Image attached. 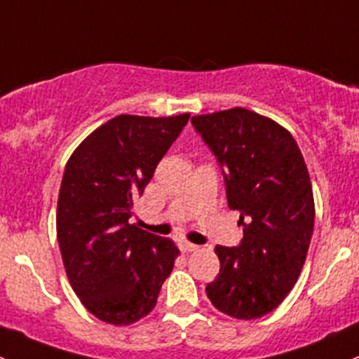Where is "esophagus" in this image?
Here are the masks:
<instances>
[{"instance_id": "obj_1", "label": "esophagus", "mask_w": 359, "mask_h": 359, "mask_svg": "<svg viewBox=\"0 0 359 359\" xmlns=\"http://www.w3.org/2000/svg\"><path fill=\"white\" fill-rule=\"evenodd\" d=\"M178 247H180V250H181V252H183V254H188V252H195V250L198 249V245H195V243H190V242H187V240H180Z\"/></svg>"}]
</instances>
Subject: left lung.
I'll return each instance as SVG.
<instances>
[{
	"instance_id": "8db88e82",
	"label": "left lung",
	"mask_w": 359,
	"mask_h": 359,
	"mask_svg": "<svg viewBox=\"0 0 359 359\" xmlns=\"http://www.w3.org/2000/svg\"><path fill=\"white\" fill-rule=\"evenodd\" d=\"M223 169L228 207L238 210V247L216 245L219 275L207 283L214 308L256 320L282 304L306 261L315 201L304 157L285 128L252 110L191 117Z\"/></svg>"
}]
</instances>
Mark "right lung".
I'll list each match as a JSON object with an SVG mask.
<instances>
[{
	"label": "right lung",
	"instance_id": "add662e5",
	"mask_svg": "<svg viewBox=\"0 0 359 359\" xmlns=\"http://www.w3.org/2000/svg\"><path fill=\"white\" fill-rule=\"evenodd\" d=\"M190 114L117 116L70 155L57 205V238L74 292L110 325H131L155 308L180 250L129 223L155 168Z\"/></svg>",
	"mask_w": 359,
	"mask_h": 359
}]
</instances>
